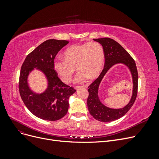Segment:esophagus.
<instances>
[{
	"instance_id": "34e87169",
	"label": "esophagus",
	"mask_w": 159,
	"mask_h": 159,
	"mask_svg": "<svg viewBox=\"0 0 159 159\" xmlns=\"http://www.w3.org/2000/svg\"><path fill=\"white\" fill-rule=\"evenodd\" d=\"M85 88V87H84V86H75V87H74V88H75V89H77V90L80 89V88Z\"/></svg>"
}]
</instances>
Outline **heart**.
<instances>
[{"instance_id": "obj_1", "label": "heart", "mask_w": 159, "mask_h": 159, "mask_svg": "<svg viewBox=\"0 0 159 159\" xmlns=\"http://www.w3.org/2000/svg\"><path fill=\"white\" fill-rule=\"evenodd\" d=\"M65 59H57L54 62V70L64 84H70L75 67L80 72L75 78L76 84L86 82L100 75L105 63V52L102 46L96 42L74 44L67 48Z\"/></svg>"}]
</instances>
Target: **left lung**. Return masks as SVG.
I'll use <instances>...</instances> for the list:
<instances>
[{
  "mask_svg": "<svg viewBox=\"0 0 159 159\" xmlns=\"http://www.w3.org/2000/svg\"><path fill=\"white\" fill-rule=\"evenodd\" d=\"M93 40L103 46L105 52V65L98 78L88 87V107L89 113L98 121L102 122L113 121L124 116L131 108L136 99L138 89L137 66L133 57L116 41L109 38H102ZM117 63H123L128 67L132 75L134 88L132 99L126 107L121 109H111L106 107L100 102L98 97V90L104 75L113 65Z\"/></svg>",
  "mask_w": 159,
  "mask_h": 159,
  "instance_id": "left-lung-1",
  "label": "left lung"
}]
</instances>
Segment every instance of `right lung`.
<instances>
[{"label": "right lung", "mask_w": 159, "mask_h": 159, "mask_svg": "<svg viewBox=\"0 0 159 159\" xmlns=\"http://www.w3.org/2000/svg\"><path fill=\"white\" fill-rule=\"evenodd\" d=\"M68 43L67 40H48L30 52L23 62L19 91L26 107L38 118L57 121L64 117L68 111L69 98L76 91L62 82L53 67L56 56ZM34 68L43 72L48 81L47 89L42 94L34 93L27 84L28 75Z\"/></svg>", "instance_id": "1"}]
</instances>
